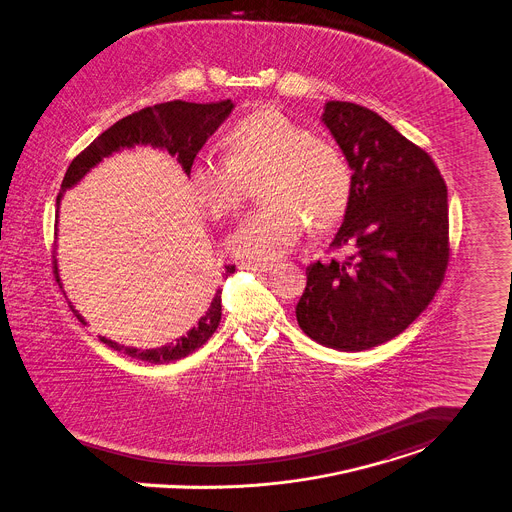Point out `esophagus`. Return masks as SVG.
<instances>
[{"label":"esophagus","instance_id":"obj_1","mask_svg":"<svg viewBox=\"0 0 512 512\" xmlns=\"http://www.w3.org/2000/svg\"><path fill=\"white\" fill-rule=\"evenodd\" d=\"M272 268H274L272 262H244V264H240V270H248V272H268Z\"/></svg>","mask_w":512,"mask_h":512}]
</instances>
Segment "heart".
<instances>
[{
	"mask_svg": "<svg viewBox=\"0 0 512 512\" xmlns=\"http://www.w3.org/2000/svg\"><path fill=\"white\" fill-rule=\"evenodd\" d=\"M227 156L203 152L189 168L193 199L213 219L234 215L244 180L264 172V205L250 211L227 238V250L248 262L283 256L303 231H321L346 211L352 172L344 156L281 111L264 109L238 121L225 137Z\"/></svg>",
	"mask_w": 512,
	"mask_h": 512,
	"instance_id": "heart-1",
	"label": "heart"
}]
</instances>
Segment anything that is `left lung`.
<instances>
[{"label": "left lung", "instance_id": "left-lung-1", "mask_svg": "<svg viewBox=\"0 0 512 512\" xmlns=\"http://www.w3.org/2000/svg\"><path fill=\"white\" fill-rule=\"evenodd\" d=\"M321 121L352 170L330 246L348 244L352 254L307 266L295 315L315 342L360 352L401 334L440 287L448 189L432 158L372 109L326 101Z\"/></svg>", "mask_w": 512, "mask_h": 512}]
</instances>
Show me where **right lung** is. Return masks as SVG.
<instances>
[{"mask_svg":"<svg viewBox=\"0 0 512 512\" xmlns=\"http://www.w3.org/2000/svg\"><path fill=\"white\" fill-rule=\"evenodd\" d=\"M233 109L234 103L231 99H223L217 103H189L182 99H174L154 107H144L137 113L117 121L115 125H111L68 166L60 186V193L56 197V231H58V209H60L62 195L68 189L78 186L103 158H109L111 154L121 152L125 148H135L137 144L152 146L158 150H166L170 156H176L184 174L189 176V168L195 156L199 154V150L203 148L207 139L221 127V123L231 115ZM54 274H56V281L62 283L58 274L56 256H54ZM231 274H234V266H225L223 278H229ZM221 293L223 289L219 287L205 315H201L197 325L191 326L176 342L164 344L160 348H148V350L123 346L105 336H101V342L117 352H123L135 360H142L148 364H168V362L186 358L187 354L201 348L221 323ZM70 309L86 325V319L76 311V307L70 305Z\"/></svg>","mask_w":512,"mask_h":512,"instance_id":"add662e5","label":"right lung"}]
</instances>
